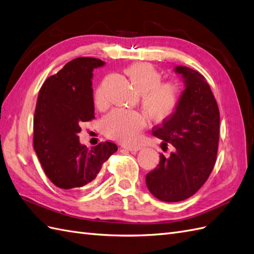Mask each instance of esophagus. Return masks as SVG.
<instances>
[{
    "label": "esophagus",
    "mask_w": 254,
    "mask_h": 254,
    "mask_svg": "<svg viewBox=\"0 0 254 254\" xmlns=\"http://www.w3.org/2000/svg\"><path fill=\"white\" fill-rule=\"evenodd\" d=\"M125 148L127 149V150L131 151L132 153H136L138 150H140L141 147L140 146H125Z\"/></svg>",
    "instance_id": "1"
}]
</instances>
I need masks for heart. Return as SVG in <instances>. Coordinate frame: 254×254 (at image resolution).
Returning <instances> with one entry per match:
<instances>
[{"mask_svg":"<svg viewBox=\"0 0 254 254\" xmlns=\"http://www.w3.org/2000/svg\"><path fill=\"white\" fill-rule=\"evenodd\" d=\"M125 73L141 93V105L153 120L163 121L175 114L181 101V89L177 82L161 81L162 74L153 65L146 62L129 65ZM93 101L96 107L105 105L106 99L103 84L95 88ZM146 126L145 115L120 108L113 109L101 121L104 134L123 142L137 140L140 131Z\"/></svg>","mask_w":254,"mask_h":254,"instance_id":"obj_1","label":"heart"}]
</instances>
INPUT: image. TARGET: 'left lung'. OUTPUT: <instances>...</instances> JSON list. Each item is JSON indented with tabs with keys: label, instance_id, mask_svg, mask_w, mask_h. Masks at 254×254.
<instances>
[{
	"label": "left lung",
	"instance_id": "obj_1",
	"mask_svg": "<svg viewBox=\"0 0 254 254\" xmlns=\"http://www.w3.org/2000/svg\"><path fill=\"white\" fill-rule=\"evenodd\" d=\"M186 89L175 114L152 128V134L172 144L168 158L160 153L157 168L147 174L149 191L160 200L174 203L191 197L212 172L217 159L220 112L205 77L187 66H177Z\"/></svg>",
	"mask_w": 254,
	"mask_h": 254
}]
</instances>
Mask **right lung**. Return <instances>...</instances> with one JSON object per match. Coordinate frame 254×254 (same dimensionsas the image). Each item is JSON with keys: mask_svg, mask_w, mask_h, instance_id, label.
<instances>
[{"mask_svg": "<svg viewBox=\"0 0 254 254\" xmlns=\"http://www.w3.org/2000/svg\"><path fill=\"white\" fill-rule=\"evenodd\" d=\"M100 59L69 61L42 86L34 113V150L51 183L76 191L95 179L118 147L110 141L88 149L79 142L82 122L94 118L92 70Z\"/></svg>", "mask_w": 254, "mask_h": 254, "instance_id": "1", "label": "right lung"}]
</instances>
